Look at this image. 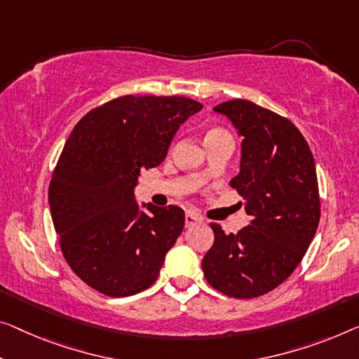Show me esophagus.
Returning <instances> with one entry per match:
<instances>
[{"instance_id": "34e87169", "label": "esophagus", "mask_w": 359, "mask_h": 359, "mask_svg": "<svg viewBox=\"0 0 359 359\" xmlns=\"http://www.w3.org/2000/svg\"><path fill=\"white\" fill-rule=\"evenodd\" d=\"M203 219L200 216H196L194 212H187L185 214V227H194L196 224H201Z\"/></svg>"}]
</instances>
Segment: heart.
I'll return each instance as SVG.
<instances>
[{
  "instance_id": "1",
  "label": "heart",
  "mask_w": 359,
  "mask_h": 359,
  "mask_svg": "<svg viewBox=\"0 0 359 359\" xmlns=\"http://www.w3.org/2000/svg\"><path fill=\"white\" fill-rule=\"evenodd\" d=\"M221 133H227V132H224L222 128H210V130L206 132V137H211V135H221Z\"/></svg>"
}]
</instances>
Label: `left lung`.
<instances>
[{"instance_id":"1","label":"left lung","mask_w":359,"mask_h":359,"mask_svg":"<svg viewBox=\"0 0 359 359\" xmlns=\"http://www.w3.org/2000/svg\"><path fill=\"white\" fill-rule=\"evenodd\" d=\"M242 137L240 172L231 180L245 200L248 226L226 233L211 222L214 243L201 261L208 283L247 299L287 280L313 242L320 217L316 164L293 122L247 100L217 104Z\"/></svg>"}]
</instances>
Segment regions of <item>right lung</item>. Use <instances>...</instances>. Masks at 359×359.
<instances>
[{
    "label": "right lung",
    "instance_id": "right-lung-1",
    "mask_svg": "<svg viewBox=\"0 0 359 359\" xmlns=\"http://www.w3.org/2000/svg\"><path fill=\"white\" fill-rule=\"evenodd\" d=\"M201 108L185 96L126 95L87 112L69 135L48 200L67 264L100 293L128 297L156 282L185 212L174 205L142 211L133 189Z\"/></svg>",
    "mask_w": 359,
    "mask_h": 359
}]
</instances>
